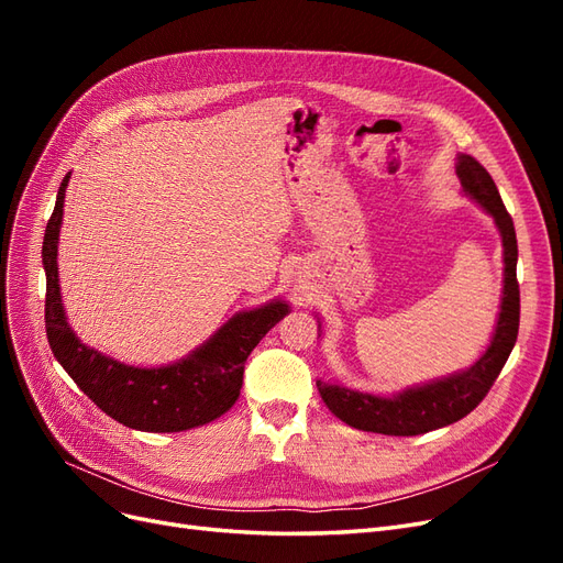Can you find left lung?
<instances>
[{
  "label": "left lung",
  "instance_id": "left-lung-1",
  "mask_svg": "<svg viewBox=\"0 0 563 563\" xmlns=\"http://www.w3.org/2000/svg\"><path fill=\"white\" fill-rule=\"evenodd\" d=\"M455 174L460 178V185H463V192L479 203L488 216H493L503 236L505 286L496 333H493L490 345L479 356V362L467 371L451 373V376L441 380L399 391L397 397H376L368 395V391H356L317 380V389L323 404L329 406V411L335 418L347 422L350 428L391 437H416L457 422L482 404L517 343L519 282L517 232L512 216L507 213L496 183H493L486 168L474 157L457 155Z\"/></svg>",
  "mask_w": 563,
  "mask_h": 563
}]
</instances>
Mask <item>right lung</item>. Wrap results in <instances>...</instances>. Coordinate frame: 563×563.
<instances>
[{"label": "right lung", "instance_id": "obj_1", "mask_svg": "<svg viewBox=\"0 0 563 563\" xmlns=\"http://www.w3.org/2000/svg\"><path fill=\"white\" fill-rule=\"evenodd\" d=\"M67 174L51 213L42 263L46 272V338L60 366L100 411L141 432H183L223 416L240 397L244 364L263 335L288 314L284 300L234 314L185 360L159 366H126L87 347L67 327L58 284V234Z\"/></svg>", "mask_w": 563, "mask_h": 563}]
</instances>
